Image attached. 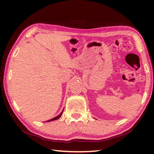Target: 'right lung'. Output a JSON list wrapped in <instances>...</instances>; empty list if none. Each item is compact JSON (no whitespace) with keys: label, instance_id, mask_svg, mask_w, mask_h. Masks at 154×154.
<instances>
[{"label":"right lung","instance_id":"right-lung-1","mask_svg":"<svg viewBox=\"0 0 154 154\" xmlns=\"http://www.w3.org/2000/svg\"><path fill=\"white\" fill-rule=\"evenodd\" d=\"M63 110H62V112H61L60 114V115H58V116H57L56 117H55V118H53V119H51V120H48V122H50V121L55 120H57V119H60V118L61 117V116L62 115V114H63Z\"/></svg>","mask_w":154,"mask_h":154}]
</instances>
